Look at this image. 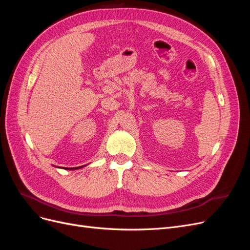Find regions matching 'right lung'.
I'll list each match as a JSON object with an SVG mask.
<instances>
[{"instance_id": "obj_1", "label": "right lung", "mask_w": 250, "mask_h": 250, "mask_svg": "<svg viewBox=\"0 0 250 250\" xmlns=\"http://www.w3.org/2000/svg\"><path fill=\"white\" fill-rule=\"evenodd\" d=\"M81 167H76V168H63V169H67V170H76V169H80Z\"/></svg>"}]
</instances>
